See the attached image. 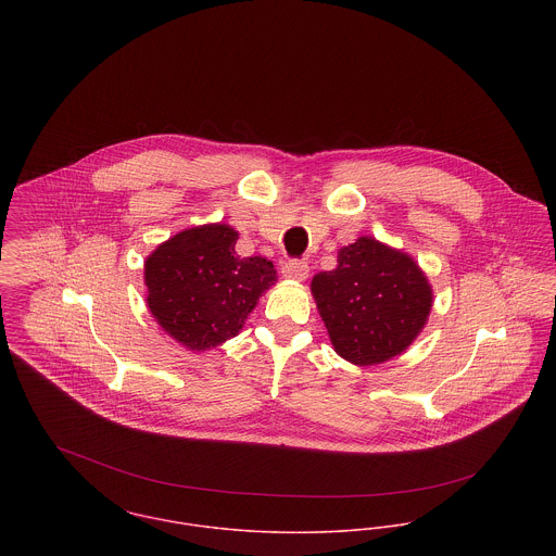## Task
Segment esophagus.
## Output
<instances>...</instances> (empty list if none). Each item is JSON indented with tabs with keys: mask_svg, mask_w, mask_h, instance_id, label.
I'll return each mask as SVG.
<instances>
[{
	"mask_svg": "<svg viewBox=\"0 0 556 556\" xmlns=\"http://www.w3.org/2000/svg\"><path fill=\"white\" fill-rule=\"evenodd\" d=\"M311 274V267L306 261H289L282 265V276L289 278V280H295V282H304Z\"/></svg>",
	"mask_w": 556,
	"mask_h": 556,
	"instance_id": "esophagus-1",
	"label": "esophagus"
}]
</instances>
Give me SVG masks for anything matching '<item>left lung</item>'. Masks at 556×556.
Masks as SVG:
<instances>
[{
	"instance_id": "obj_1",
	"label": "left lung",
	"mask_w": 556,
	"mask_h": 556,
	"mask_svg": "<svg viewBox=\"0 0 556 556\" xmlns=\"http://www.w3.org/2000/svg\"><path fill=\"white\" fill-rule=\"evenodd\" d=\"M333 351L355 366L404 353L426 327L434 293L417 261L362 236L338 250V265L311 282Z\"/></svg>"
}]
</instances>
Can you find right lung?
I'll return each mask as SVG.
<instances>
[{
    "label": "right lung",
    "instance_id": "right-lung-1",
    "mask_svg": "<svg viewBox=\"0 0 556 556\" xmlns=\"http://www.w3.org/2000/svg\"><path fill=\"white\" fill-rule=\"evenodd\" d=\"M239 233L223 223L190 227L146 258L148 308L160 327L192 353L238 336L278 280L265 256H239Z\"/></svg>",
    "mask_w": 556,
    "mask_h": 556
}]
</instances>
